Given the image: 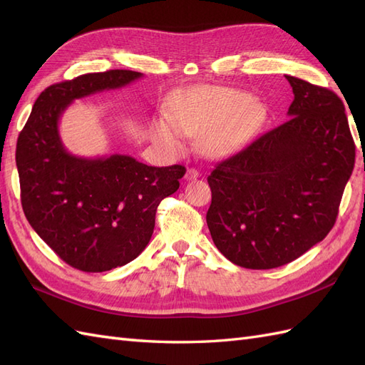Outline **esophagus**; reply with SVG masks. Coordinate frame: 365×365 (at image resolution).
I'll return each mask as SVG.
<instances>
[{"instance_id": "34e87169", "label": "esophagus", "mask_w": 365, "mask_h": 365, "mask_svg": "<svg viewBox=\"0 0 365 365\" xmlns=\"http://www.w3.org/2000/svg\"><path fill=\"white\" fill-rule=\"evenodd\" d=\"M196 178H200V172H197L196 169H187L185 172V180L187 181H193Z\"/></svg>"}]
</instances>
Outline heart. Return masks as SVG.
Instances as JSON below:
<instances>
[{"mask_svg": "<svg viewBox=\"0 0 365 365\" xmlns=\"http://www.w3.org/2000/svg\"><path fill=\"white\" fill-rule=\"evenodd\" d=\"M170 111L175 123L160 120L153 134L165 141L178 140L179 127L189 135L204 134L202 149L213 157L245 145L264 118L263 106L250 94L224 88H196L176 98Z\"/></svg>", "mask_w": 365, "mask_h": 365, "instance_id": "1", "label": "heart"}]
</instances>
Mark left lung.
<instances>
[{
	"label": "left lung",
	"mask_w": 365,
	"mask_h": 365,
	"mask_svg": "<svg viewBox=\"0 0 365 365\" xmlns=\"http://www.w3.org/2000/svg\"><path fill=\"white\" fill-rule=\"evenodd\" d=\"M289 120L207 178V225L216 248L239 267L271 269L322 242L338 216L355 165L344 103L334 93L286 76Z\"/></svg>",
	"instance_id": "1"
}]
</instances>
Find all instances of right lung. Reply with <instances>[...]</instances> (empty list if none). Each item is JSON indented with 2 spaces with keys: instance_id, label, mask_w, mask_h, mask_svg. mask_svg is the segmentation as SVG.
Instances as JSON below:
<instances>
[{
  "instance_id": "add662e5",
  "label": "right lung",
  "mask_w": 365,
  "mask_h": 365,
  "mask_svg": "<svg viewBox=\"0 0 365 365\" xmlns=\"http://www.w3.org/2000/svg\"><path fill=\"white\" fill-rule=\"evenodd\" d=\"M130 70L90 73L43 90L16 143L21 204L31 228L68 263L103 272L134 260L155 227L157 207L178 190L185 168H152L128 155L81 158L59 137L73 101L140 79Z\"/></svg>"
}]
</instances>
